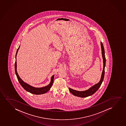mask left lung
<instances>
[{
	"mask_svg": "<svg viewBox=\"0 0 126 126\" xmlns=\"http://www.w3.org/2000/svg\"><path fill=\"white\" fill-rule=\"evenodd\" d=\"M101 47L102 50V58H103V68L102 70V74L101 75L100 80L97 84H95L92 87L90 88L89 89L85 91H76L70 88H69V90L71 93H72L74 96L80 97H86L89 96H91L93 94H94L96 91L99 89L101 86V84L104 79V75H105V68L106 66V59L105 55V50L104 47L102 44V43L101 42Z\"/></svg>",
	"mask_w": 126,
	"mask_h": 126,
	"instance_id": "obj_1",
	"label": "left lung"
}]
</instances>
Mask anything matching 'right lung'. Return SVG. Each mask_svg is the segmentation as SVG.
Masks as SVG:
<instances>
[{"mask_svg": "<svg viewBox=\"0 0 126 126\" xmlns=\"http://www.w3.org/2000/svg\"><path fill=\"white\" fill-rule=\"evenodd\" d=\"M20 46L19 47L18 49H17V52L15 55V72L16 75L17 76V79L18 81L20 83L21 86L23 88L27 91L31 93L32 94H36V95H39V94H44L46 93H47V91H48L50 89V88L52 86L53 82H54V75L52 76L51 78L50 79V83L48 85L44 87H39V88H37V87H32V86L29 85L28 84L26 83L25 82H24V81L22 80V79H20V77L18 76V74L17 73V62H16V56H17V53L18 52Z\"/></svg>", "mask_w": 126, "mask_h": 126, "instance_id": "1", "label": "right lung"}]
</instances>
